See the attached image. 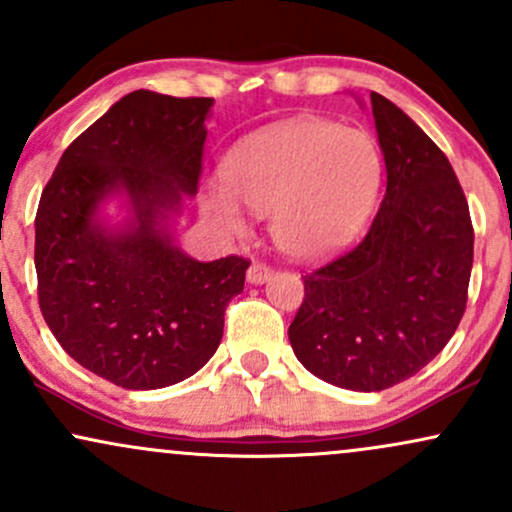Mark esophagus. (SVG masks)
I'll return each instance as SVG.
<instances>
[{
    "label": "esophagus",
    "instance_id": "1",
    "mask_svg": "<svg viewBox=\"0 0 512 512\" xmlns=\"http://www.w3.org/2000/svg\"><path fill=\"white\" fill-rule=\"evenodd\" d=\"M269 276H272V269H269L267 264H262V262L250 264V269H248L250 284H264V281H269Z\"/></svg>",
    "mask_w": 512,
    "mask_h": 512
}]
</instances>
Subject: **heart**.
<instances>
[{
  "label": "heart",
  "mask_w": 512,
  "mask_h": 512,
  "mask_svg": "<svg viewBox=\"0 0 512 512\" xmlns=\"http://www.w3.org/2000/svg\"><path fill=\"white\" fill-rule=\"evenodd\" d=\"M223 185L202 192L221 231L243 233L240 204L269 216V233L293 260H325L349 248L378 204L383 156L368 132L322 117H291L248 134L228 151Z\"/></svg>",
  "instance_id": "1"
}]
</instances>
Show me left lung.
<instances>
[{
    "label": "left lung",
    "instance_id": "obj_1",
    "mask_svg": "<svg viewBox=\"0 0 512 512\" xmlns=\"http://www.w3.org/2000/svg\"><path fill=\"white\" fill-rule=\"evenodd\" d=\"M387 190L368 236L303 276L293 354L325 383L380 392L431 363L467 308L474 228L455 170L431 137L370 93Z\"/></svg>",
    "mask_w": 512,
    "mask_h": 512
}]
</instances>
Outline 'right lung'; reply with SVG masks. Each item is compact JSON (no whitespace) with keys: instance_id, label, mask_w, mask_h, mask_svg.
Returning a JSON list of instances; mask_svg holds the SVG:
<instances>
[{"instance_id":"add662e5","label":"right lung","mask_w":512,"mask_h":512,"mask_svg":"<svg viewBox=\"0 0 512 512\" xmlns=\"http://www.w3.org/2000/svg\"><path fill=\"white\" fill-rule=\"evenodd\" d=\"M214 98L127 93L69 144L35 214L38 301L79 366L125 390L195 375L219 349L223 313L243 291V257L199 262L175 240L197 195ZM120 198L128 219L104 221Z\"/></svg>"}]
</instances>
